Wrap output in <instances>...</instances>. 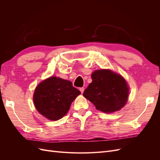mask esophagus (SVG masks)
Returning a JSON list of instances; mask_svg holds the SVG:
<instances>
[{"instance_id": "34e87169", "label": "esophagus", "mask_w": 160, "mask_h": 160, "mask_svg": "<svg viewBox=\"0 0 160 160\" xmlns=\"http://www.w3.org/2000/svg\"><path fill=\"white\" fill-rule=\"evenodd\" d=\"M79 90H80V91L81 92V93H83L84 90H85V88H81L79 89Z\"/></svg>"}]
</instances>
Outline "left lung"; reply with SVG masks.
Returning a JSON list of instances; mask_svg holds the SVG:
<instances>
[{
  "label": "left lung",
  "mask_w": 160,
  "mask_h": 160,
  "mask_svg": "<svg viewBox=\"0 0 160 160\" xmlns=\"http://www.w3.org/2000/svg\"><path fill=\"white\" fill-rule=\"evenodd\" d=\"M83 96L97 109L112 113L122 109L128 101L129 88L123 77L110 70H97Z\"/></svg>",
  "instance_id": "left-lung-1"
}]
</instances>
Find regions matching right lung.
Segmentation results:
<instances>
[{
    "instance_id": "add662e5",
    "label": "right lung",
    "mask_w": 160,
    "mask_h": 160,
    "mask_svg": "<svg viewBox=\"0 0 160 160\" xmlns=\"http://www.w3.org/2000/svg\"><path fill=\"white\" fill-rule=\"evenodd\" d=\"M81 93L69 81L51 77L38 85L33 95L37 111L47 119L56 121L68 112L71 103Z\"/></svg>"
}]
</instances>
